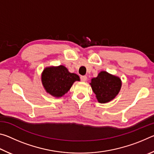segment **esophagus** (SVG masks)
Returning <instances> with one entry per match:
<instances>
[{"instance_id":"esophagus-1","label":"esophagus","mask_w":154,"mask_h":154,"mask_svg":"<svg viewBox=\"0 0 154 154\" xmlns=\"http://www.w3.org/2000/svg\"><path fill=\"white\" fill-rule=\"evenodd\" d=\"M81 80H82V82H85V81H87V77L86 76H81Z\"/></svg>"}]
</instances>
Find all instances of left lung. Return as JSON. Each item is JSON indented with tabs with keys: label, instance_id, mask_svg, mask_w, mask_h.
Returning <instances> with one entry per match:
<instances>
[{
	"label": "left lung",
	"instance_id": "left-lung-1",
	"mask_svg": "<svg viewBox=\"0 0 154 154\" xmlns=\"http://www.w3.org/2000/svg\"><path fill=\"white\" fill-rule=\"evenodd\" d=\"M90 84L98 102L106 103L118 94L122 87V81L118 77L101 71L97 77L92 78Z\"/></svg>",
	"mask_w": 154,
	"mask_h": 154
}]
</instances>
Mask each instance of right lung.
I'll use <instances>...</instances> for the list:
<instances>
[{
	"label": "right lung",
	"mask_w": 154,
	"mask_h": 154,
	"mask_svg": "<svg viewBox=\"0 0 154 154\" xmlns=\"http://www.w3.org/2000/svg\"><path fill=\"white\" fill-rule=\"evenodd\" d=\"M79 80L77 74L70 72L63 65L47 67L41 75V82L46 92L57 98L64 96L73 83Z\"/></svg>",
	"instance_id": "1"
}]
</instances>
